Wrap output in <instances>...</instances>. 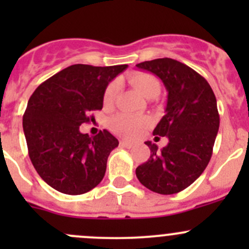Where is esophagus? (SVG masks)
Instances as JSON below:
<instances>
[{
	"instance_id": "34e87169",
	"label": "esophagus",
	"mask_w": 249,
	"mask_h": 249,
	"mask_svg": "<svg viewBox=\"0 0 249 249\" xmlns=\"http://www.w3.org/2000/svg\"><path fill=\"white\" fill-rule=\"evenodd\" d=\"M120 145H122V147H124V148H132L134 147V143H131V142H127V141H120Z\"/></svg>"
}]
</instances>
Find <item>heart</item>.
I'll use <instances>...</instances> for the list:
<instances>
[{
	"mask_svg": "<svg viewBox=\"0 0 249 249\" xmlns=\"http://www.w3.org/2000/svg\"><path fill=\"white\" fill-rule=\"evenodd\" d=\"M129 80L147 99H153V97L159 94L160 83L154 74L148 73V72H136V73L131 74L129 77ZM118 89H119L118 80H113V82L109 83L108 87L105 90V105H110L114 101ZM147 124L148 120L145 118L125 114V113L114 115L109 120V127L112 129V131L120 135V136L126 137V139H135V137L139 136Z\"/></svg>",
	"mask_w": 249,
	"mask_h": 249,
	"instance_id": "heart-1",
	"label": "heart"
}]
</instances>
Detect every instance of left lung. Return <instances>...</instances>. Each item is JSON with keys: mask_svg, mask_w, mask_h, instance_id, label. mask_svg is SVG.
<instances>
[{"mask_svg": "<svg viewBox=\"0 0 249 249\" xmlns=\"http://www.w3.org/2000/svg\"><path fill=\"white\" fill-rule=\"evenodd\" d=\"M136 67L157 74L169 91L166 113L153 131L169 143L159 150L147 141L150 157L136 176L152 192L176 194L194 183L210 162L219 129L217 100L207 80L177 60L155 59Z\"/></svg>", "mask_w": 249, "mask_h": 249, "instance_id": "8db88e82", "label": "left lung"}]
</instances>
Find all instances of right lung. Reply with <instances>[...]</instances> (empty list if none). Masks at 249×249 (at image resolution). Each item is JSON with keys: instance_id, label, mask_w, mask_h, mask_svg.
Wrapping results in <instances>:
<instances>
[{"instance_id": "obj_1", "label": "right lung", "mask_w": 249, "mask_h": 249, "mask_svg": "<svg viewBox=\"0 0 249 249\" xmlns=\"http://www.w3.org/2000/svg\"><path fill=\"white\" fill-rule=\"evenodd\" d=\"M126 67L72 65L30 97L22 117L29 157L42 179L57 192L84 194L104 178L109 153L119 142L107 130L89 136L79 126L94 120L89 113L102 109L107 85Z\"/></svg>"}]
</instances>
